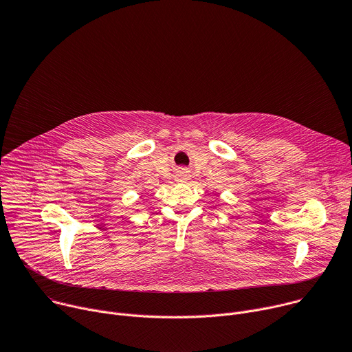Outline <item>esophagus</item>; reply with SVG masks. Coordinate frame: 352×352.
Listing matches in <instances>:
<instances>
[{"label": "esophagus", "mask_w": 352, "mask_h": 352, "mask_svg": "<svg viewBox=\"0 0 352 352\" xmlns=\"http://www.w3.org/2000/svg\"><path fill=\"white\" fill-rule=\"evenodd\" d=\"M179 177H181V181H182V179H185V177H186V175H185V174H181Z\"/></svg>", "instance_id": "1"}]
</instances>
